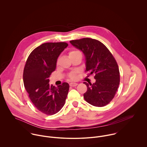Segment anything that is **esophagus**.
I'll return each mask as SVG.
<instances>
[{
	"mask_svg": "<svg viewBox=\"0 0 147 147\" xmlns=\"http://www.w3.org/2000/svg\"><path fill=\"white\" fill-rule=\"evenodd\" d=\"M69 85L71 86H75L78 85V83H71L69 84Z\"/></svg>",
	"mask_w": 147,
	"mask_h": 147,
	"instance_id": "esophagus-1",
	"label": "esophagus"
}]
</instances>
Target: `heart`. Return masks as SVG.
Listing matches in <instances>:
<instances>
[{"mask_svg": "<svg viewBox=\"0 0 147 147\" xmlns=\"http://www.w3.org/2000/svg\"><path fill=\"white\" fill-rule=\"evenodd\" d=\"M79 52H80V51H78V50H73V51H70V52L69 53V56H71V55H74V54H76V53H79ZM69 78H70L71 80H74V79H75L76 76H75V75L74 74H72L71 75H70Z\"/></svg>", "mask_w": 147, "mask_h": 147, "instance_id": "obj_1", "label": "heart"}]
</instances>
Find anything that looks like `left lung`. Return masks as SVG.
<instances>
[{
  "label": "left lung",
  "instance_id": "1",
  "mask_svg": "<svg viewBox=\"0 0 147 147\" xmlns=\"http://www.w3.org/2000/svg\"><path fill=\"white\" fill-rule=\"evenodd\" d=\"M85 56L86 71L94 74L96 82L83 83L87 86L85 100L90 105L102 107L114 98L118 89L120 75L117 63L105 45L98 40L84 38L69 41Z\"/></svg>",
  "mask_w": 147,
  "mask_h": 147
}]
</instances>
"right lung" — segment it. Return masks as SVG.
<instances>
[{"mask_svg": "<svg viewBox=\"0 0 147 147\" xmlns=\"http://www.w3.org/2000/svg\"><path fill=\"white\" fill-rule=\"evenodd\" d=\"M67 46L65 42L44 43L30 54L24 67L23 81L29 97L36 107L47 115L60 111L68 94L67 83L57 87L49 84V77L56 68L57 59Z\"/></svg>", "mask_w": 147, "mask_h": 147, "instance_id": "1", "label": "right lung"}]
</instances>
